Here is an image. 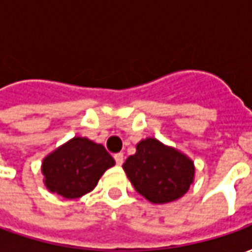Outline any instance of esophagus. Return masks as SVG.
Listing matches in <instances>:
<instances>
[{
    "mask_svg": "<svg viewBox=\"0 0 252 252\" xmlns=\"http://www.w3.org/2000/svg\"><path fill=\"white\" fill-rule=\"evenodd\" d=\"M115 160H116V163L120 166V164H123V162H124V155H123L121 153L115 154Z\"/></svg>",
    "mask_w": 252,
    "mask_h": 252,
    "instance_id": "1",
    "label": "esophagus"
}]
</instances>
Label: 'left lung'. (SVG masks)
I'll return each instance as SVG.
<instances>
[{
  "mask_svg": "<svg viewBox=\"0 0 252 252\" xmlns=\"http://www.w3.org/2000/svg\"><path fill=\"white\" fill-rule=\"evenodd\" d=\"M139 194L153 204H166L185 194L194 177L193 162L157 139H146L123 164Z\"/></svg>",
  "mask_w": 252,
  "mask_h": 252,
  "instance_id": "obj_1",
  "label": "left lung"
}]
</instances>
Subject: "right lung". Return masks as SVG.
I'll return each mask as SVG.
<instances>
[{
	"mask_svg": "<svg viewBox=\"0 0 252 252\" xmlns=\"http://www.w3.org/2000/svg\"><path fill=\"white\" fill-rule=\"evenodd\" d=\"M115 164L102 144L86 137H74L43 160L44 184L50 191L64 198H78L95 188L97 182Z\"/></svg>",
	"mask_w": 252,
	"mask_h": 252,
	"instance_id": "1",
	"label": "right lung"
}]
</instances>
